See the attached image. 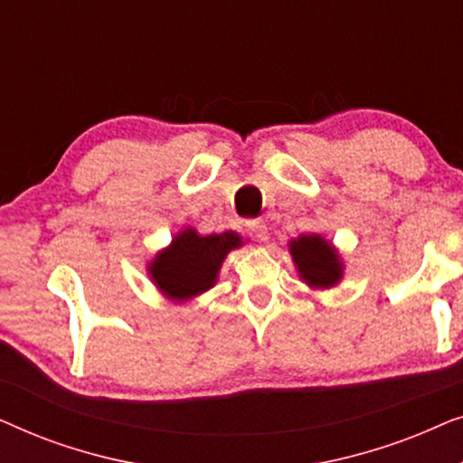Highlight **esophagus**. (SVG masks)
<instances>
[{
	"label": "esophagus",
	"instance_id": "1",
	"mask_svg": "<svg viewBox=\"0 0 463 463\" xmlns=\"http://www.w3.org/2000/svg\"><path fill=\"white\" fill-rule=\"evenodd\" d=\"M246 227H249L250 236L257 240H268V225L263 223L261 219H250L246 221Z\"/></svg>",
	"mask_w": 463,
	"mask_h": 463
}]
</instances>
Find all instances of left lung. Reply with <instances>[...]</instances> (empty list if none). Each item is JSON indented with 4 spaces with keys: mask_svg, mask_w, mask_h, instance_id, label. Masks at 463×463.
<instances>
[{
    "mask_svg": "<svg viewBox=\"0 0 463 463\" xmlns=\"http://www.w3.org/2000/svg\"><path fill=\"white\" fill-rule=\"evenodd\" d=\"M290 255L309 287H333L341 278L337 252L320 236H301L290 242Z\"/></svg>",
    "mask_w": 463,
    "mask_h": 463,
    "instance_id": "1",
    "label": "left lung"
}]
</instances>
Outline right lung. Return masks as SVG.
<instances>
[{
	"label": "right lung",
	"instance_id": "add662e5",
	"mask_svg": "<svg viewBox=\"0 0 463 463\" xmlns=\"http://www.w3.org/2000/svg\"><path fill=\"white\" fill-rule=\"evenodd\" d=\"M238 233L198 236L185 230L151 265V278L173 299H187L211 288L227 252L240 246Z\"/></svg>",
	"mask_w": 463,
	"mask_h": 463
}]
</instances>
